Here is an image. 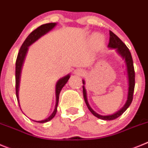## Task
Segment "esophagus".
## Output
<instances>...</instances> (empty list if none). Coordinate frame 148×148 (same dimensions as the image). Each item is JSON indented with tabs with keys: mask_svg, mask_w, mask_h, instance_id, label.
Returning <instances> with one entry per match:
<instances>
[{
	"mask_svg": "<svg viewBox=\"0 0 148 148\" xmlns=\"http://www.w3.org/2000/svg\"><path fill=\"white\" fill-rule=\"evenodd\" d=\"M83 71H82V69H77V70H75L74 71V74H79V75H80V74H83Z\"/></svg>",
	"mask_w": 148,
	"mask_h": 148,
	"instance_id": "esophagus-1",
	"label": "esophagus"
}]
</instances>
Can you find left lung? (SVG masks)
<instances>
[{"label": "left lung", "instance_id": "left-lung-1", "mask_svg": "<svg viewBox=\"0 0 148 148\" xmlns=\"http://www.w3.org/2000/svg\"><path fill=\"white\" fill-rule=\"evenodd\" d=\"M108 48L113 49H116V51L119 55L125 60L126 63V67H127V78H128V91H127V98L125 106L119 110H118L115 114H111V115L103 116L97 114L93 110L90 106H89L88 102L87 99V94H86V90L85 88V80H82V92H83V97L86 102V106L89 109L90 112L92 113L94 116L99 119H102V120H113L122 115L125 111L127 109V108L130 106L133 100V95H134V87H135V71H134V62H133L132 56L129 51L128 48L126 46V45L119 39L114 33L110 31V40H109Z\"/></svg>", "mask_w": 148, "mask_h": 148}]
</instances>
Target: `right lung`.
I'll return each mask as SVG.
<instances>
[{
    "label": "right lung",
    "mask_w": 148,
    "mask_h": 148,
    "mask_svg": "<svg viewBox=\"0 0 148 148\" xmlns=\"http://www.w3.org/2000/svg\"><path fill=\"white\" fill-rule=\"evenodd\" d=\"M57 25L56 23H46V24L41 25L38 28L34 30L32 33H30L29 36H28L23 43L21 46L20 51L18 52V58L16 60V63H15V86H16V96H17V99H18V104H19V97H18V91H19V86H20V80H21V70H22L23 65L24 62L25 58H26V54H27L28 49H29V46H31L32 43H34L35 41L38 40L39 38H40L42 36L46 34L49 32H50L53 28L55 27ZM70 78V74L65 76L62 78L60 79L58 81L57 84H56L55 87V94H56V104H55V108L51 114V115L49 117H48L47 119H44V120L41 121H35L33 120L36 122H39V123H45L51 119H52L55 116L56 113H57V108H58V102H59V96L61 90L63 88V86L66 84L68 82L69 79ZM21 108V106H20Z\"/></svg>",
    "instance_id": "add662e5"
}]
</instances>
